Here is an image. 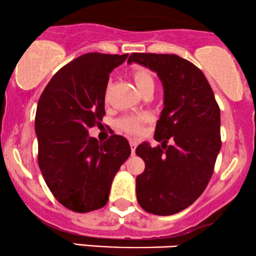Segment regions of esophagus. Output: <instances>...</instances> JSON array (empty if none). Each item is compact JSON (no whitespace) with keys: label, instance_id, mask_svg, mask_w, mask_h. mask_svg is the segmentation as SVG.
Instances as JSON below:
<instances>
[{"label":"esophagus","instance_id":"34e87169","mask_svg":"<svg viewBox=\"0 0 256 256\" xmlns=\"http://www.w3.org/2000/svg\"><path fill=\"white\" fill-rule=\"evenodd\" d=\"M129 145H130L132 154H135V148H136V146H138L136 140H130V141H129Z\"/></svg>","mask_w":256,"mask_h":256}]
</instances>
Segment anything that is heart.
Returning <instances> with one entry per match:
<instances>
[{
    "label": "heart",
    "mask_w": 256,
    "mask_h": 256,
    "mask_svg": "<svg viewBox=\"0 0 256 256\" xmlns=\"http://www.w3.org/2000/svg\"><path fill=\"white\" fill-rule=\"evenodd\" d=\"M132 78H133L135 86L142 93L147 91H153L154 88V79L153 75L146 68L136 67L132 70ZM109 94V86L105 90V97L108 98ZM148 121L147 115H129L122 117L118 121V127L122 130L127 132L129 134H140L144 129V124Z\"/></svg>",
    "instance_id": "heart-1"
}]
</instances>
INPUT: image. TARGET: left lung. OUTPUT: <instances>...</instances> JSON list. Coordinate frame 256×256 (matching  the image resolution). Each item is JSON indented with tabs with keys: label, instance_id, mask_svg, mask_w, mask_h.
Segmentation results:
<instances>
[{
	"label": "left lung",
	"instance_id": "1",
	"mask_svg": "<svg viewBox=\"0 0 256 256\" xmlns=\"http://www.w3.org/2000/svg\"><path fill=\"white\" fill-rule=\"evenodd\" d=\"M132 62L156 72L164 88L154 132L162 147L144 142L135 151L145 162L136 177L138 202L153 214H175L190 206L211 180L222 146L220 110L206 76L187 60L135 52L128 58Z\"/></svg>",
	"mask_w": 256,
	"mask_h": 256
}]
</instances>
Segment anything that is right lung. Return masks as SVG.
Masks as SVG:
<instances>
[{
    "mask_svg": "<svg viewBox=\"0 0 256 256\" xmlns=\"http://www.w3.org/2000/svg\"><path fill=\"white\" fill-rule=\"evenodd\" d=\"M127 57L81 55L54 75L38 100L39 168L56 200L70 211L86 213L106 205L114 177L130 156L121 135L103 144L88 135L105 115L109 74Z\"/></svg>",
    "mask_w": 256,
    "mask_h": 256,
    "instance_id": "add662e5",
    "label": "right lung"
}]
</instances>
